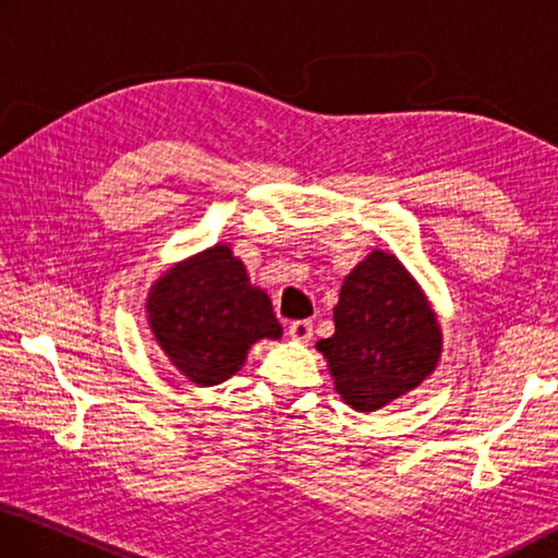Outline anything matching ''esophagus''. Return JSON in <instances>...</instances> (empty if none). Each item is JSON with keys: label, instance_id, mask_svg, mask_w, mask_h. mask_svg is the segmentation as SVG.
<instances>
[{"label": "esophagus", "instance_id": "esophagus-1", "mask_svg": "<svg viewBox=\"0 0 558 558\" xmlns=\"http://www.w3.org/2000/svg\"><path fill=\"white\" fill-rule=\"evenodd\" d=\"M311 336H314V324L311 320H294L289 326V338L299 340V343H308Z\"/></svg>", "mask_w": 558, "mask_h": 558}]
</instances>
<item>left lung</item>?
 <instances>
[{"instance_id":"left-lung-1","label":"left lung","mask_w":558,"mask_h":558,"mask_svg":"<svg viewBox=\"0 0 558 558\" xmlns=\"http://www.w3.org/2000/svg\"><path fill=\"white\" fill-rule=\"evenodd\" d=\"M336 333L318 340L336 392L375 412L412 392L441 357V328L412 274L395 254L369 252L348 274L333 308Z\"/></svg>"}]
</instances>
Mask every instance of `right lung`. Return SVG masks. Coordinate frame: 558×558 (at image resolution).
Returning <instances> with one entry per match:
<instances>
[{"instance_id":"1","label":"right lung","mask_w":558,"mask_h":558,"mask_svg":"<svg viewBox=\"0 0 558 558\" xmlns=\"http://www.w3.org/2000/svg\"><path fill=\"white\" fill-rule=\"evenodd\" d=\"M146 314L163 355L201 387L238 373L252 343L281 338L269 296L250 284L247 269L228 244L166 271L149 291Z\"/></svg>"}]
</instances>
